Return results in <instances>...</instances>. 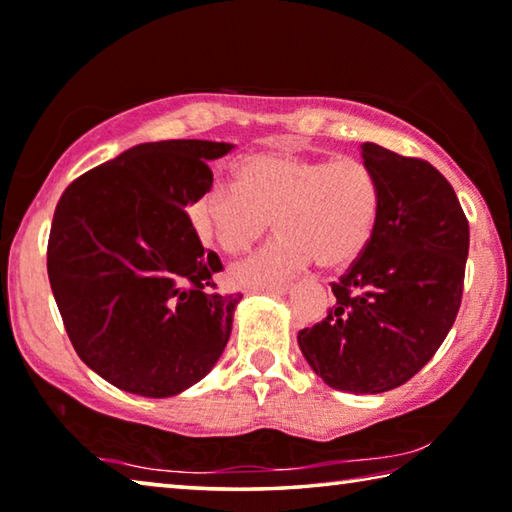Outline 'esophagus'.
Wrapping results in <instances>:
<instances>
[{
    "instance_id": "esophagus-1",
    "label": "esophagus",
    "mask_w": 512,
    "mask_h": 512,
    "mask_svg": "<svg viewBox=\"0 0 512 512\" xmlns=\"http://www.w3.org/2000/svg\"><path fill=\"white\" fill-rule=\"evenodd\" d=\"M290 286L288 283H279V286H265V288H258V292H265V295H288Z\"/></svg>"
}]
</instances>
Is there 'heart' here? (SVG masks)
<instances>
[{
	"label": "heart",
	"instance_id": "obj_1",
	"mask_svg": "<svg viewBox=\"0 0 512 512\" xmlns=\"http://www.w3.org/2000/svg\"><path fill=\"white\" fill-rule=\"evenodd\" d=\"M199 236L226 254H245L272 229L281 238L233 265L242 288L279 286L317 261L326 270L356 263L374 238L381 183L360 158H313L267 149L242 158L238 183L215 181L190 208Z\"/></svg>",
	"mask_w": 512,
	"mask_h": 512
}]
</instances>
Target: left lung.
Segmentation results:
<instances>
[{
	"label": "left lung",
	"mask_w": 512,
	"mask_h": 512,
	"mask_svg": "<svg viewBox=\"0 0 512 512\" xmlns=\"http://www.w3.org/2000/svg\"><path fill=\"white\" fill-rule=\"evenodd\" d=\"M381 215L365 254L331 283L335 304L301 329V354L326 385L356 395L399 388L445 342L463 299L469 224L451 183L424 161L365 142Z\"/></svg>",
	"instance_id": "obj_1"
}]
</instances>
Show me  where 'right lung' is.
<instances>
[{
    "instance_id": "1",
    "label": "right lung",
    "mask_w": 512,
    "mask_h": 512,
    "mask_svg": "<svg viewBox=\"0 0 512 512\" xmlns=\"http://www.w3.org/2000/svg\"><path fill=\"white\" fill-rule=\"evenodd\" d=\"M229 142L131 147L74 179L58 199L47 274L67 338L92 372L142 397L204 379L229 342L240 292L220 295L222 261L186 208L213 183Z\"/></svg>"
}]
</instances>
